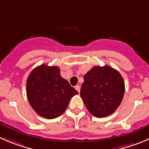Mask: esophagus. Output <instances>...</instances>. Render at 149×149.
Wrapping results in <instances>:
<instances>
[{
	"mask_svg": "<svg viewBox=\"0 0 149 149\" xmlns=\"http://www.w3.org/2000/svg\"><path fill=\"white\" fill-rule=\"evenodd\" d=\"M75 89L77 91H78V93H80V86H79V85H77V86H75Z\"/></svg>",
	"mask_w": 149,
	"mask_h": 149,
	"instance_id": "esophagus-1",
	"label": "esophagus"
}]
</instances>
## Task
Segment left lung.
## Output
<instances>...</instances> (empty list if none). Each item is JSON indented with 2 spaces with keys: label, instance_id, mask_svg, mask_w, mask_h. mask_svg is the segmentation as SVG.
<instances>
[{
  "label": "left lung",
  "instance_id": "obj_1",
  "mask_svg": "<svg viewBox=\"0 0 149 149\" xmlns=\"http://www.w3.org/2000/svg\"><path fill=\"white\" fill-rule=\"evenodd\" d=\"M124 91V81L118 71L109 66H96L84 75L80 97L93 116L103 118L118 108Z\"/></svg>",
  "mask_w": 149,
  "mask_h": 149
}]
</instances>
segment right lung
Returning a JSON list of instances; mask_svg holds the SVG:
<instances>
[{
  "label": "right lung",
  "instance_id": "1",
  "mask_svg": "<svg viewBox=\"0 0 149 149\" xmlns=\"http://www.w3.org/2000/svg\"><path fill=\"white\" fill-rule=\"evenodd\" d=\"M26 93L28 102L36 113L52 119L64 113L69 100L78 92L61 76L58 66L42 64L30 73Z\"/></svg>",
  "mask_w": 149,
  "mask_h": 149
}]
</instances>
